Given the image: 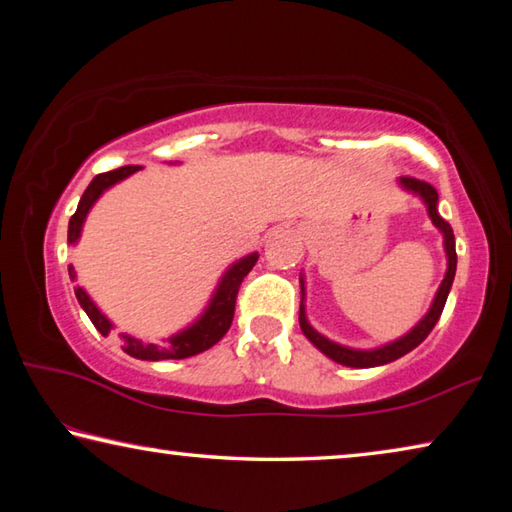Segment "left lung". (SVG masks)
Segmentation results:
<instances>
[{
  "instance_id": "8db88e82",
  "label": "left lung",
  "mask_w": 512,
  "mask_h": 512,
  "mask_svg": "<svg viewBox=\"0 0 512 512\" xmlns=\"http://www.w3.org/2000/svg\"><path fill=\"white\" fill-rule=\"evenodd\" d=\"M398 183L403 185L405 190H410L418 197L423 199V203L427 206V215H430L432 224L443 232V246H445V255H448V271H445L443 282L439 286V291L434 295V302L430 306V311L425 313V318L416 324V327L405 333L403 338H398L389 345H383L378 349H351V347H342L338 342H331L329 338H324L322 333L315 331L309 320H306V311H304V280H300L302 284V302H300V329L306 338H309L315 347H318L324 356H329L331 360L340 362L345 367H356V369H365V367H378V365H387V362L398 360L405 353H410L412 349H416L421 342L430 336V331L434 329V324L439 322L445 300H448V293L454 282V273H457V248H454V232L450 228L448 221H445L439 210H436V203H439V192H436L430 183L418 181L414 176H401Z\"/></svg>"
}]
</instances>
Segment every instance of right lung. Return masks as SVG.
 Segmentation results:
<instances>
[{
    "instance_id": "1",
    "label": "right lung",
    "mask_w": 512,
    "mask_h": 512,
    "mask_svg": "<svg viewBox=\"0 0 512 512\" xmlns=\"http://www.w3.org/2000/svg\"><path fill=\"white\" fill-rule=\"evenodd\" d=\"M138 170H141L138 165H125V167H118V170L94 176V181L89 183V188L85 190V194H82L78 210L73 212V217L69 221V244H76L78 241L82 224H85L89 210L100 199V194ZM257 257H259L257 253H250L228 268L226 275L221 277L215 295H212L208 309L203 311L201 318L197 322H192L188 329L174 333L172 338H167L163 342H143L134 336H127V333H120L123 351L138 360H181V358L197 356V353L217 345V342L224 338L226 331L230 329L232 318H235V302H237L239 286L244 282V277L253 271ZM69 277L71 280H76L78 277L76 271H73V266H69ZM76 297L82 309H85V313L89 315V320L94 322V327L102 333V336H109V331L114 329V324H111L105 315L100 313L98 306L91 302V297L87 295L85 288L76 286Z\"/></svg>"
}]
</instances>
